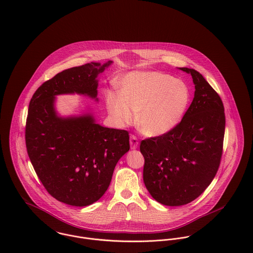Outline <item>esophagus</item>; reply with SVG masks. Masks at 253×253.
Here are the masks:
<instances>
[{"label": "esophagus", "mask_w": 253, "mask_h": 253, "mask_svg": "<svg viewBox=\"0 0 253 253\" xmlns=\"http://www.w3.org/2000/svg\"><path fill=\"white\" fill-rule=\"evenodd\" d=\"M129 144H130V148H131L132 150L137 149V148H138V145H139L137 137H136V136H134V135H130V138H129Z\"/></svg>", "instance_id": "1"}]
</instances>
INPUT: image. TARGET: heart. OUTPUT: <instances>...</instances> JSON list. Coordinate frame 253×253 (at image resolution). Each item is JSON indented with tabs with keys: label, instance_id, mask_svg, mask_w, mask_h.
Listing matches in <instances>:
<instances>
[{
	"label": "heart",
	"instance_id": "obj_1",
	"mask_svg": "<svg viewBox=\"0 0 253 253\" xmlns=\"http://www.w3.org/2000/svg\"><path fill=\"white\" fill-rule=\"evenodd\" d=\"M119 94L105 93L109 114L119 126L130 125L137 112V126L149 137L165 135L180 123L190 101L187 84L158 71L127 74L119 83Z\"/></svg>",
	"mask_w": 253,
	"mask_h": 253
}]
</instances>
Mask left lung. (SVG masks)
Listing matches in <instances>:
<instances>
[{
	"label": "left lung",
	"instance_id": "left-lung-1",
	"mask_svg": "<svg viewBox=\"0 0 253 253\" xmlns=\"http://www.w3.org/2000/svg\"><path fill=\"white\" fill-rule=\"evenodd\" d=\"M178 69L191 75L195 84L190 107L175 128L140 144L145 186L153 199L169 207L191 203L210 186L225 132L224 106L216 91L198 71Z\"/></svg>",
	"mask_w": 253,
	"mask_h": 253
}]
</instances>
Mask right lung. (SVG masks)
I'll return each instance as SVG.
<instances>
[{
    "label": "right lung",
    "mask_w": 253,
    "mask_h": 253,
    "mask_svg": "<svg viewBox=\"0 0 253 253\" xmlns=\"http://www.w3.org/2000/svg\"><path fill=\"white\" fill-rule=\"evenodd\" d=\"M112 63L90 62L58 73L37 89L29 104L30 161L46 191L73 207L89 206L105 194L117 163L129 150V136L97 124L90 108L61 116L56 96L79 94L98 102V76Z\"/></svg>",
    "instance_id": "add662e5"
}]
</instances>
